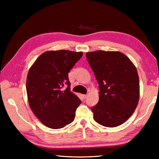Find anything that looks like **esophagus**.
I'll use <instances>...</instances> for the list:
<instances>
[{"label": "esophagus", "mask_w": 159, "mask_h": 159, "mask_svg": "<svg viewBox=\"0 0 159 159\" xmlns=\"http://www.w3.org/2000/svg\"><path fill=\"white\" fill-rule=\"evenodd\" d=\"M82 98H83V99H85L86 98H87V95H82Z\"/></svg>", "instance_id": "esophagus-1"}]
</instances>
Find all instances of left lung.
Masks as SVG:
<instances>
[{
  "label": "left lung",
  "mask_w": 159,
  "mask_h": 159,
  "mask_svg": "<svg viewBox=\"0 0 159 159\" xmlns=\"http://www.w3.org/2000/svg\"><path fill=\"white\" fill-rule=\"evenodd\" d=\"M99 84V102L92 107L94 120L105 127L125 123L138 106L139 81L131 60L118 51L86 52Z\"/></svg>",
  "instance_id": "obj_1"
}]
</instances>
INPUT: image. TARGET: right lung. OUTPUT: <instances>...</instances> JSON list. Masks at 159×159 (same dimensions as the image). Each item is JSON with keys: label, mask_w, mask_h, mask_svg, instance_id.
<instances>
[{"label": "right lung", "mask_w": 159, "mask_h": 159, "mask_svg": "<svg viewBox=\"0 0 159 159\" xmlns=\"http://www.w3.org/2000/svg\"><path fill=\"white\" fill-rule=\"evenodd\" d=\"M82 56V52L47 51L29 69L26 84L29 106L48 128L60 129L74 121L81 101L70 91L68 73Z\"/></svg>", "instance_id": "1"}]
</instances>
